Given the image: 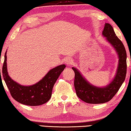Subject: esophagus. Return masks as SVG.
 I'll return each mask as SVG.
<instances>
[{"instance_id": "esophagus-1", "label": "esophagus", "mask_w": 131, "mask_h": 131, "mask_svg": "<svg viewBox=\"0 0 131 131\" xmlns=\"http://www.w3.org/2000/svg\"><path fill=\"white\" fill-rule=\"evenodd\" d=\"M65 62H66V64H68V65H71V64L73 63V60H72L71 58L67 57V58H66V59Z\"/></svg>"}]
</instances>
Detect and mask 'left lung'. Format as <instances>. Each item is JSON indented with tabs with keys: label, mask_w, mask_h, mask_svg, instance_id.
Instances as JSON below:
<instances>
[{
	"label": "left lung",
	"mask_w": 131,
	"mask_h": 131,
	"mask_svg": "<svg viewBox=\"0 0 131 131\" xmlns=\"http://www.w3.org/2000/svg\"><path fill=\"white\" fill-rule=\"evenodd\" d=\"M102 35L114 46L119 56V65L113 81L104 88H98L90 84L82 77L80 72L72 67L75 73L74 88L78 97L89 104H102L109 101L119 90L126 74V52L125 47L109 23H106Z\"/></svg>",
	"instance_id": "left-lung-1"
}]
</instances>
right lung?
Segmentation results:
<instances>
[{
    "instance_id": "add662e5",
    "label": "right lung",
    "mask_w": 131,
    "mask_h": 131,
    "mask_svg": "<svg viewBox=\"0 0 131 131\" xmlns=\"http://www.w3.org/2000/svg\"><path fill=\"white\" fill-rule=\"evenodd\" d=\"M6 60V52L2 74L10 93L16 101L30 106L40 105L49 101L51 96L54 84L66 68L65 65L57 66L50 70L37 84L31 86H22L12 80L7 74Z\"/></svg>"
}]
</instances>
